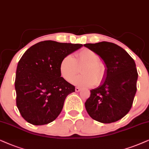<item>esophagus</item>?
Returning a JSON list of instances; mask_svg holds the SVG:
<instances>
[{"instance_id": "1", "label": "esophagus", "mask_w": 149, "mask_h": 149, "mask_svg": "<svg viewBox=\"0 0 149 149\" xmlns=\"http://www.w3.org/2000/svg\"><path fill=\"white\" fill-rule=\"evenodd\" d=\"M80 90H81V88H79V87H76V88H75V91H76V92L80 91Z\"/></svg>"}]
</instances>
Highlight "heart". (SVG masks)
<instances>
[{"label": "heart", "instance_id": "heart-1", "mask_svg": "<svg viewBox=\"0 0 149 149\" xmlns=\"http://www.w3.org/2000/svg\"><path fill=\"white\" fill-rule=\"evenodd\" d=\"M99 58L98 54L89 49H83L77 52L75 58L69 54L60 63V73L65 80L69 81L77 72V65L83 64L81 70L83 74L72 77L71 83L81 87L98 85L104 80L107 73L106 65Z\"/></svg>", "mask_w": 149, "mask_h": 149}]
</instances>
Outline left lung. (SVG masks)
<instances>
[{"label":"left lung","instance_id":"1","mask_svg":"<svg viewBox=\"0 0 149 149\" xmlns=\"http://www.w3.org/2000/svg\"><path fill=\"white\" fill-rule=\"evenodd\" d=\"M84 46L97 53L107 66L105 80L90 91L85 102L86 111L92 119L102 123L118 121L131 110L137 91L138 73L134 60L112 42L103 41Z\"/></svg>","mask_w":149,"mask_h":149}]
</instances>
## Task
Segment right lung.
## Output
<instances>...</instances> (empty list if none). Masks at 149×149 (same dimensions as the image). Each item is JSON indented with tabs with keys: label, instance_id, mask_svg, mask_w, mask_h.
<instances>
[{
	"label": "right lung",
	"instance_id": "right-lung-1",
	"mask_svg": "<svg viewBox=\"0 0 149 149\" xmlns=\"http://www.w3.org/2000/svg\"><path fill=\"white\" fill-rule=\"evenodd\" d=\"M82 44L45 40L28 49L18 63L15 80L16 106L33 125H44L57 118L66 97L75 86L61 77L62 59Z\"/></svg>",
	"mask_w": 149,
	"mask_h": 149
}]
</instances>
